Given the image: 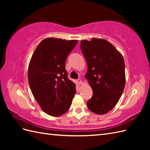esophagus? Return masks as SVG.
I'll return each instance as SVG.
<instances>
[{
	"label": "esophagus",
	"instance_id": "obj_1",
	"mask_svg": "<svg viewBox=\"0 0 150 150\" xmlns=\"http://www.w3.org/2000/svg\"><path fill=\"white\" fill-rule=\"evenodd\" d=\"M77 82H78V83H79V84H83V82H82L81 79H78V80H77Z\"/></svg>",
	"mask_w": 150,
	"mask_h": 150
}]
</instances>
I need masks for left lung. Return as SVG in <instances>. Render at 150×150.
I'll return each mask as SVG.
<instances>
[{"mask_svg": "<svg viewBox=\"0 0 150 150\" xmlns=\"http://www.w3.org/2000/svg\"><path fill=\"white\" fill-rule=\"evenodd\" d=\"M81 48L88 66L85 77L93 93L87 102L88 108L96 114H106L115 106L125 86L123 57L103 39L81 40Z\"/></svg>", "mask_w": 150, "mask_h": 150, "instance_id": "8db88e82", "label": "left lung"}]
</instances>
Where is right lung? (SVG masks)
<instances>
[{"label":"right lung","instance_id":"obj_1","mask_svg":"<svg viewBox=\"0 0 150 150\" xmlns=\"http://www.w3.org/2000/svg\"><path fill=\"white\" fill-rule=\"evenodd\" d=\"M77 40L46 38L35 50L28 66V82L41 109L51 116L66 113L76 93L65 62Z\"/></svg>","mask_w":150,"mask_h":150}]
</instances>
